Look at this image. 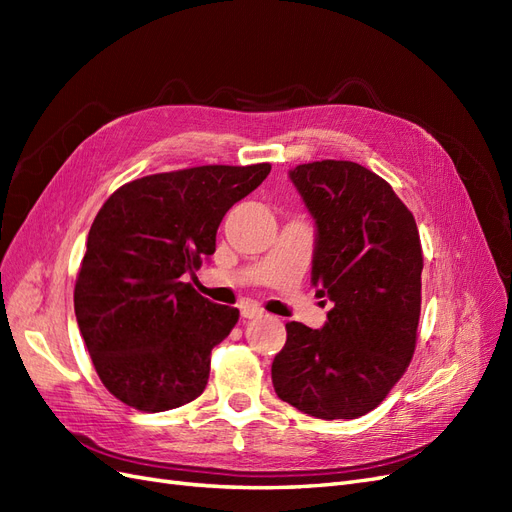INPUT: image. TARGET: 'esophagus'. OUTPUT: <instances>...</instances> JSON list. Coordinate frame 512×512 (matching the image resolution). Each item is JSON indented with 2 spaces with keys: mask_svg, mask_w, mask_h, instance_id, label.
<instances>
[{
  "mask_svg": "<svg viewBox=\"0 0 512 512\" xmlns=\"http://www.w3.org/2000/svg\"><path fill=\"white\" fill-rule=\"evenodd\" d=\"M262 309L260 307H256V305H243L241 307V316L245 318V320H254V318H262Z\"/></svg>",
  "mask_w": 512,
  "mask_h": 512,
  "instance_id": "obj_1",
  "label": "esophagus"
}]
</instances>
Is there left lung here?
<instances>
[{
	"instance_id": "obj_1",
	"label": "left lung",
	"mask_w": 512,
	"mask_h": 512,
	"mask_svg": "<svg viewBox=\"0 0 512 512\" xmlns=\"http://www.w3.org/2000/svg\"><path fill=\"white\" fill-rule=\"evenodd\" d=\"M316 220L312 284L333 309L322 329L286 324L275 354V393L333 421L382 404L404 376L421 318L423 250L414 215L369 168L346 160L290 170Z\"/></svg>"
}]
</instances>
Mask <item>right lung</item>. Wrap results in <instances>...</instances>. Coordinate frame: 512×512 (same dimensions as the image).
<instances>
[{"instance_id":"1","label":"right lung","mask_w":512,"mask_h":512,"mask_svg":"<svg viewBox=\"0 0 512 512\" xmlns=\"http://www.w3.org/2000/svg\"><path fill=\"white\" fill-rule=\"evenodd\" d=\"M271 164L194 166L134 179L91 224L74 314L108 393L141 412L190 404L205 391L211 350L239 309L183 282L215 252L226 211Z\"/></svg>"}]
</instances>
